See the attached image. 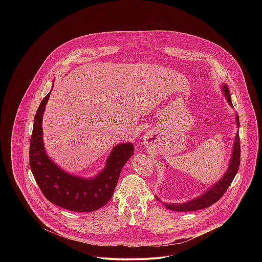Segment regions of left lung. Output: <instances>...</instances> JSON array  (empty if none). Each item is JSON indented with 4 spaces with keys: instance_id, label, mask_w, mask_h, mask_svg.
<instances>
[{
    "instance_id": "1",
    "label": "left lung",
    "mask_w": 262,
    "mask_h": 262,
    "mask_svg": "<svg viewBox=\"0 0 262 262\" xmlns=\"http://www.w3.org/2000/svg\"><path fill=\"white\" fill-rule=\"evenodd\" d=\"M223 91H224L225 97L227 101L229 102L230 106H232L231 102V96L229 89L226 84H223ZM236 125L239 128V117L236 115ZM240 138H239V131L236 133L234 145H233V150H232V156L229 162L228 169L223 176V178L215 184L213 187H210L209 190H207L205 193L200 195L196 199H193L191 201H188L187 203L184 204H164L165 207L171 211H177V212H190V211H198L201 209L208 208L215 204L218 200L222 198L224 194L225 191L228 189L231 183L233 182L239 166H240ZM158 200V198H156Z\"/></svg>"
}]
</instances>
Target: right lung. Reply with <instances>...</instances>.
Instances as JSON below:
<instances>
[{"mask_svg":"<svg viewBox=\"0 0 262 262\" xmlns=\"http://www.w3.org/2000/svg\"><path fill=\"white\" fill-rule=\"evenodd\" d=\"M50 93L41 101L34 117L29 149L31 171L42 193L52 204L74 212L96 211L112 198L120 172L133 155V144L116 145L105 168L93 179H82L62 170L47 156L42 139L43 113Z\"/></svg>","mask_w":262,"mask_h":262,"instance_id":"1","label":"right lung"}]
</instances>
